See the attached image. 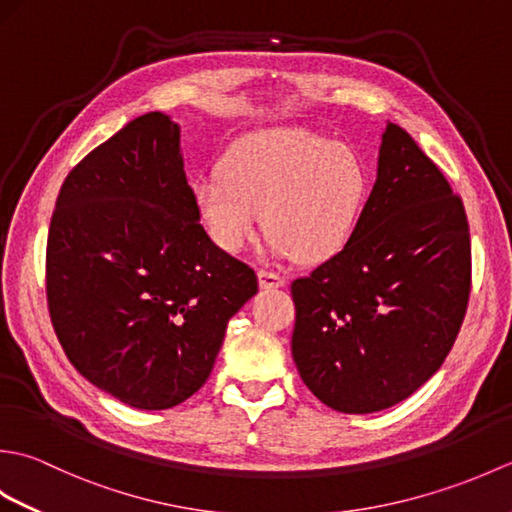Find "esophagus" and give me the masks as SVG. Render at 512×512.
<instances>
[{
	"instance_id": "esophagus-1",
	"label": "esophagus",
	"mask_w": 512,
	"mask_h": 512,
	"mask_svg": "<svg viewBox=\"0 0 512 512\" xmlns=\"http://www.w3.org/2000/svg\"><path fill=\"white\" fill-rule=\"evenodd\" d=\"M259 286L262 288H279L286 284V277L273 273V270H266V268H259Z\"/></svg>"
}]
</instances>
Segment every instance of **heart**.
<instances>
[{"instance_id":"obj_1","label":"heart","mask_w":512,"mask_h":512,"mask_svg":"<svg viewBox=\"0 0 512 512\" xmlns=\"http://www.w3.org/2000/svg\"><path fill=\"white\" fill-rule=\"evenodd\" d=\"M195 206L211 237L239 253L259 224L279 255L321 262L350 239L367 195L358 151L308 129H266L228 151L224 171L193 184Z\"/></svg>"}]
</instances>
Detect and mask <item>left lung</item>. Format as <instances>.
Masks as SVG:
<instances>
[{"label":"left lung","instance_id":"left-lung-1","mask_svg":"<svg viewBox=\"0 0 512 512\" xmlns=\"http://www.w3.org/2000/svg\"><path fill=\"white\" fill-rule=\"evenodd\" d=\"M290 295L292 358L323 405L387 409L438 372L469 306L471 233L462 198L405 129L387 123L350 239Z\"/></svg>","mask_w":512,"mask_h":512}]
</instances>
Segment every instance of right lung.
<instances>
[{
  "label": "right lung",
  "instance_id": "1",
  "mask_svg": "<svg viewBox=\"0 0 512 512\" xmlns=\"http://www.w3.org/2000/svg\"><path fill=\"white\" fill-rule=\"evenodd\" d=\"M255 292V270L200 224L169 116L129 121L63 180L46 246L52 328L70 363L129 407L193 396Z\"/></svg>",
  "mask_w": 512,
  "mask_h": 512
}]
</instances>
